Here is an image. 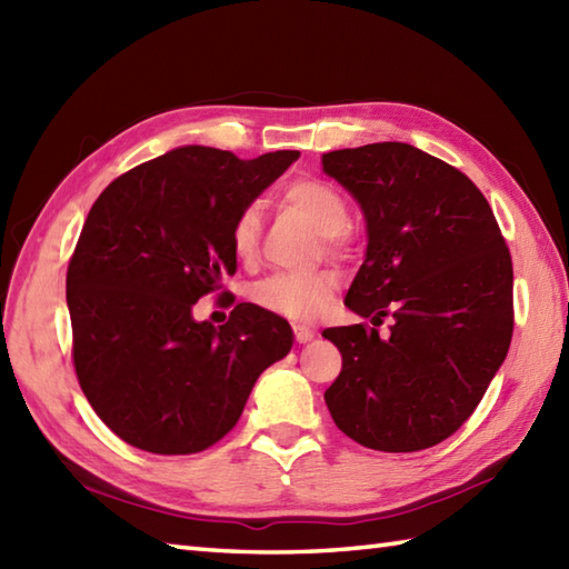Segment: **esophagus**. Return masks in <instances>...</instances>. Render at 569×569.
Here are the masks:
<instances>
[{"label":"esophagus","mask_w":569,"mask_h":569,"mask_svg":"<svg viewBox=\"0 0 569 569\" xmlns=\"http://www.w3.org/2000/svg\"><path fill=\"white\" fill-rule=\"evenodd\" d=\"M293 332H296V340H298L300 345H306V342H310V340H312V337H316V330L303 328V325H296Z\"/></svg>","instance_id":"esophagus-1"}]
</instances>
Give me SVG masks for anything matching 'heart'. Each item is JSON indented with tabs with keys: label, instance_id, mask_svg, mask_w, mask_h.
I'll return each mask as SVG.
<instances>
[{
	"label": "heart",
	"instance_id": "b5f03b06",
	"mask_svg": "<svg viewBox=\"0 0 569 569\" xmlns=\"http://www.w3.org/2000/svg\"><path fill=\"white\" fill-rule=\"evenodd\" d=\"M281 202L306 220L322 234L328 249L340 247V232L347 227V202L340 190L322 183L316 178H298L281 190ZM261 234V214L257 208H247L237 214L229 232L234 257L239 261H251L257 257ZM337 278L332 273H276L253 288V303L276 316L310 322L328 310Z\"/></svg>",
	"mask_w": 569,
	"mask_h": 569
}]
</instances>
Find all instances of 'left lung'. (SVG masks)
I'll list each match as a JSON object with an SVG mask.
<instances>
[{
  "label": "left lung",
  "instance_id": "obj_1",
  "mask_svg": "<svg viewBox=\"0 0 569 569\" xmlns=\"http://www.w3.org/2000/svg\"><path fill=\"white\" fill-rule=\"evenodd\" d=\"M322 171L367 222V253L345 306L389 337L347 325L322 337L342 352L325 391L349 438L381 452L442 442L475 413L513 332V266L487 198L457 168L410 143L322 153Z\"/></svg>",
  "mask_w": 569,
  "mask_h": 569
}]
</instances>
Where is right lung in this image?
I'll return each mask as SVG.
<instances>
[{"mask_svg":"<svg viewBox=\"0 0 569 569\" xmlns=\"http://www.w3.org/2000/svg\"><path fill=\"white\" fill-rule=\"evenodd\" d=\"M298 151L241 161L178 147L102 190L66 278L72 361L94 413L153 455L208 450L237 426L253 383L293 347L276 312L234 306L220 328L192 306L237 271L229 232Z\"/></svg>","mask_w":569,"mask_h":569,"instance_id":"obj_1","label":"right lung"}]
</instances>
